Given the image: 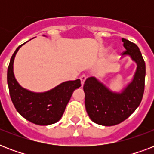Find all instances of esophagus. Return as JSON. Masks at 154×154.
Returning <instances> with one entry per match:
<instances>
[{
    "instance_id": "obj_1",
    "label": "esophagus",
    "mask_w": 154,
    "mask_h": 154,
    "mask_svg": "<svg viewBox=\"0 0 154 154\" xmlns=\"http://www.w3.org/2000/svg\"><path fill=\"white\" fill-rule=\"evenodd\" d=\"M80 79H81V82H82V85L83 86L85 81V79H86V76H85V74L82 75V76H81V77H80Z\"/></svg>"
}]
</instances>
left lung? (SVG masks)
I'll use <instances>...</instances> for the list:
<instances>
[{
	"label": "left lung",
	"mask_w": 154,
	"mask_h": 154,
	"mask_svg": "<svg viewBox=\"0 0 154 154\" xmlns=\"http://www.w3.org/2000/svg\"><path fill=\"white\" fill-rule=\"evenodd\" d=\"M123 56H130L137 63L132 82L121 93H115L91 77L85 82V109L90 119L97 124L112 126L127 119L139 106L145 89L146 63L136 44L122 38Z\"/></svg>",
	"instance_id": "obj_1"
}]
</instances>
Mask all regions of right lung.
I'll return each mask as SVG.
<instances>
[{"mask_svg": "<svg viewBox=\"0 0 154 154\" xmlns=\"http://www.w3.org/2000/svg\"><path fill=\"white\" fill-rule=\"evenodd\" d=\"M24 44L16 49L8 67L7 82L11 100L17 111L30 122L39 125L54 124L62 117L73 91L82 85L81 80L63 82L45 93H33L24 89L18 84L13 73L14 58Z\"/></svg>", "mask_w": 154, "mask_h": 154, "instance_id": "add662e5", "label": "right lung"}]
</instances>
